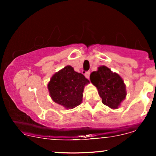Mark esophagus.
<instances>
[{
  "instance_id": "34e87169",
  "label": "esophagus",
  "mask_w": 156,
  "mask_h": 156,
  "mask_svg": "<svg viewBox=\"0 0 156 156\" xmlns=\"http://www.w3.org/2000/svg\"><path fill=\"white\" fill-rule=\"evenodd\" d=\"M89 76H90V72L89 71H87V72L85 73V77L87 78H89Z\"/></svg>"
}]
</instances>
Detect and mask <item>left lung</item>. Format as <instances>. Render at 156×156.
Wrapping results in <instances>:
<instances>
[{
	"instance_id": "obj_1",
	"label": "left lung",
	"mask_w": 156,
	"mask_h": 156,
	"mask_svg": "<svg viewBox=\"0 0 156 156\" xmlns=\"http://www.w3.org/2000/svg\"><path fill=\"white\" fill-rule=\"evenodd\" d=\"M90 80L98 89L103 104L111 108H118L127 94L121 77L108 67L101 66L98 70L91 73Z\"/></svg>"
}]
</instances>
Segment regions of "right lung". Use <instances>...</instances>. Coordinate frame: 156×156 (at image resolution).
<instances>
[{
	"label": "right lung",
	"mask_w": 156,
	"mask_h": 156,
	"mask_svg": "<svg viewBox=\"0 0 156 156\" xmlns=\"http://www.w3.org/2000/svg\"><path fill=\"white\" fill-rule=\"evenodd\" d=\"M89 83L83 74L67 65L52 76L48 89L55 103L67 109L73 108L82 103L84 87Z\"/></svg>",
	"instance_id": "obj_1"
}]
</instances>
